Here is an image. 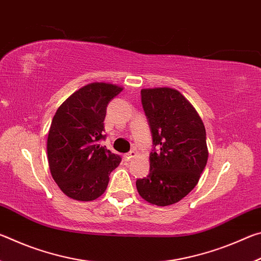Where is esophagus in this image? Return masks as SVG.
<instances>
[{
  "label": "esophagus",
  "mask_w": 261,
  "mask_h": 261,
  "mask_svg": "<svg viewBox=\"0 0 261 261\" xmlns=\"http://www.w3.org/2000/svg\"><path fill=\"white\" fill-rule=\"evenodd\" d=\"M136 154H137V153H136L135 151H130L129 153H126V154H125V155H124V159H125L126 161H129V160H131L132 158H135V156H136Z\"/></svg>",
  "instance_id": "esophagus-1"
}]
</instances>
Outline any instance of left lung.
Here are the masks:
<instances>
[{"instance_id":"1","label":"left lung","mask_w":261,"mask_h":261,"mask_svg":"<svg viewBox=\"0 0 261 261\" xmlns=\"http://www.w3.org/2000/svg\"><path fill=\"white\" fill-rule=\"evenodd\" d=\"M140 95L153 149L149 174L137 179L136 187L141 198L153 205H173L191 192L206 167L204 123L174 88H144Z\"/></svg>"}]
</instances>
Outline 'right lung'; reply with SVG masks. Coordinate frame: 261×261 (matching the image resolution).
Masks as SVG:
<instances>
[{
    "mask_svg": "<svg viewBox=\"0 0 261 261\" xmlns=\"http://www.w3.org/2000/svg\"><path fill=\"white\" fill-rule=\"evenodd\" d=\"M123 90L92 83L79 88L57 109L48 134L47 154L53 178L72 199L91 201L102 194L121 156L101 146L108 103Z\"/></svg>",
    "mask_w": 261,
    "mask_h": 261,
    "instance_id": "obj_1",
    "label": "right lung"
}]
</instances>
